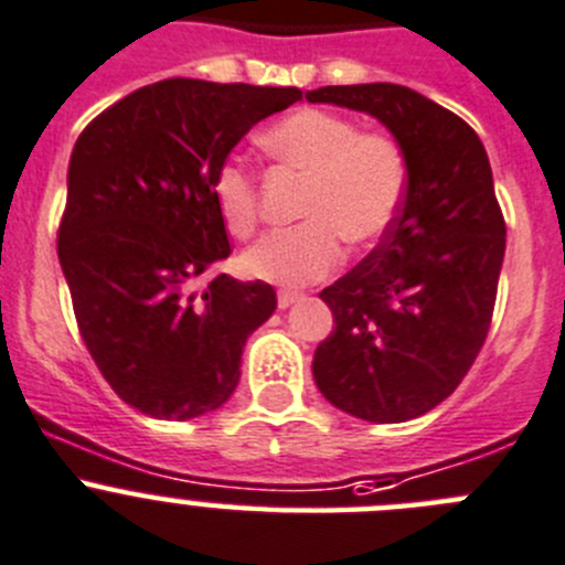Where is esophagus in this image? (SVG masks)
<instances>
[{"instance_id": "1", "label": "esophagus", "mask_w": 565, "mask_h": 565, "mask_svg": "<svg viewBox=\"0 0 565 565\" xmlns=\"http://www.w3.org/2000/svg\"><path fill=\"white\" fill-rule=\"evenodd\" d=\"M300 298H303V295H300V292H289V289H281V292H278V309L292 307L295 300H300Z\"/></svg>"}]
</instances>
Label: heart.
<instances>
[{
	"label": "heart",
	"instance_id": "heart-1",
	"mask_svg": "<svg viewBox=\"0 0 565 565\" xmlns=\"http://www.w3.org/2000/svg\"><path fill=\"white\" fill-rule=\"evenodd\" d=\"M258 145L276 163L307 175L298 209L303 223L258 239L242 256L247 276L278 287L318 281L340 265L342 239L371 245L393 228L409 167L407 152L390 134L360 130L351 116L334 110L298 108L276 119ZM209 189L225 231L247 239L258 225L253 172L225 158Z\"/></svg>",
	"mask_w": 565,
	"mask_h": 565
}]
</instances>
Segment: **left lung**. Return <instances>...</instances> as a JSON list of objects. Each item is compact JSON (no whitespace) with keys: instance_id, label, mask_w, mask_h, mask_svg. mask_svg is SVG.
Wrapping results in <instances>:
<instances>
[{"instance_id":"8db88e82","label":"left lung","mask_w":565,"mask_h":565,"mask_svg":"<svg viewBox=\"0 0 565 565\" xmlns=\"http://www.w3.org/2000/svg\"><path fill=\"white\" fill-rule=\"evenodd\" d=\"M307 99L376 116L407 152L393 228L320 292L334 331L312 362L337 409L402 424L455 393L488 337L508 234L488 152L471 125L407 86H326Z\"/></svg>"}]
</instances>
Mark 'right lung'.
I'll return each instance as SVG.
<instances>
[{
	"instance_id": "add662e5",
	"label": "right lung",
	"mask_w": 565,
	"mask_h": 565,
	"mask_svg": "<svg viewBox=\"0 0 565 565\" xmlns=\"http://www.w3.org/2000/svg\"><path fill=\"white\" fill-rule=\"evenodd\" d=\"M298 99L172 77L105 108L72 150L57 258L77 329L114 393L150 418L223 407L247 337L276 312L270 284L209 276L231 253L209 183L253 125Z\"/></svg>"
}]
</instances>
